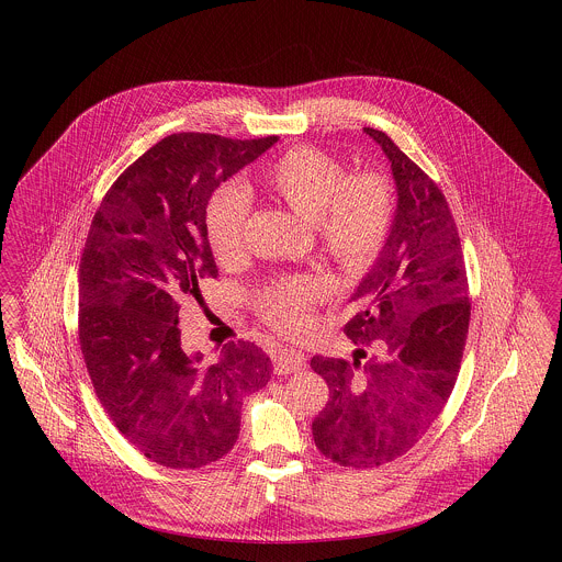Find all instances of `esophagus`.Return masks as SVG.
I'll use <instances>...</instances> for the list:
<instances>
[{
	"instance_id": "34e87169",
	"label": "esophagus",
	"mask_w": 562,
	"mask_h": 562,
	"mask_svg": "<svg viewBox=\"0 0 562 562\" xmlns=\"http://www.w3.org/2000/svg\"><path fill=\"white\" fill-rule=\"evenodd\" d=\"M303 356L291 351V349H280L276 356H273V373L276 374H289L296 373L303 369Z\"/></svg>"
}]
</instances>
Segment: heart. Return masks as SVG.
Masks as SVG:
<instances>
[{
    "mask_svg": "<svg viewBox=\"0 0 562 562\" xmlns=\"http://www.w3.org/2000/svg\"><path fill=\"white\" fill-rule=\"evenodd\" d=\"M261 183L294 213L314 223L324 250L356 271L371 266L394 221V193L376 170L348 175L344 161L316 147H294L261 170ZM252 209L250 193L236 183L213 191L204 225L216 259L234 261L244 252V227ZM330 291L321 276H282L255 293V307L284 333L303 330L314 305Z\"/></svg>",
    "mask_w": 562,
    "mask_h": 562,
    "instance_id": "1",
    "label": "heart"
}]
</instances>
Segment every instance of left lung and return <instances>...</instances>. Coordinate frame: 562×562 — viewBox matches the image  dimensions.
Masks as SVG:
<instances>
[{"label":"left lung","mask_w":562,"mask_h":562,"mask_svg":"<svg viewBox=\"0 0 562 562\" xmlns=\"http://www.w3.org/2000/svg\"><path fill=\"white\" fill-rule=\"evenodd\" d=\"M379 143L398 191V206L371 271L351 296L360 312L344 333L379 344L353 362L314 356L330 401L314 419L321 453L346 468H376L406 453L438 419L461 367L470 296L451 209L428 175L381 131Z\"/></svg>","instance_id":"8db88e82"}]
</instances>
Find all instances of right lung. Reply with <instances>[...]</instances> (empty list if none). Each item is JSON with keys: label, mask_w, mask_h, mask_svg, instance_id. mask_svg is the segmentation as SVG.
Returning a JSON list of instances; mask_svg holds the SVG:
<instances>
[{"label": "right lung", "mask_w": 562, "mask_h": 562, "mask_svg": "<svg viewBox=\"0 0 562 562\" xmlns=\"http://www.w3.org/2000/svg\"><path fill=\"white\" fill-rule=\"evenodd\" d=\"M278 140L170 134L131 164L92 218L80 261V346L97 398L134 449L195 470L229 453L241 398L268 385L250 341L218 360L181 348L179 310L216 278L204 213L214 189Z\"/></svg>", "instance_id": "right-lung-1"}]
</instances>
